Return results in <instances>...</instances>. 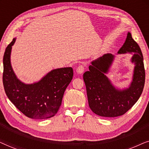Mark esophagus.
<instances>
[{"label":"esophagus","mask_w":149,"mask_h":149,"mask_svg":"<svg viewBox=\"0 0 149 149\" xmlns=\"http://www.w3.org/2000/svg\"><path fill=\"white\" fill-rule=\"evenodd\" d=\"M85 70V66L83 65H79L77 68V72L78 74H82Z\"/></svg>","instance_id":"obj_1"}]
</instances>
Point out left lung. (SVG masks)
<instances>
[{
	"instance_id": "left-lung-1",
	"label": "left lung",
	"mask_w": 149,
	"mask_h": 149,
	"mask_svg": "<svg viewBox=\"0 0 149 149\" xmlns=\"http://www.w3.org/2000/svg\"><path fill=\"white\" fill-rule=\"evenodd\" d=\"M134 54L132 62L135 65L133 80L127 89H116L105 74L113 62L115 56L111 54L91 62L89 71L83 74L89 108L96 115L105 117L123 115L133 107L141 95L145 82L143 56L137 42L128 32L123 45L118 54Z\"/></svg>"
}]
</instances>
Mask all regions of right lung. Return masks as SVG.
<instances>
[{"mask_svg":"<svg viewBox=\"0 0 149 149\" xmlns=\"http://www.w3.org/2000/svg\"><path fill=\"white\" fill-rule=\"evenodd\" d=\"M15 42L13 38L6 48L3 56V82L10 101L26 117L36 119H48L60 109L66 87L71 82V67L54 69L41 80L25 84L15 76L11 65V52Z\"/></svg>","mask_w":149,"mask_h":149,"instance_id":"right-lung-1","label":"right lung"}]
</instances>
